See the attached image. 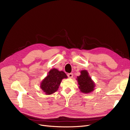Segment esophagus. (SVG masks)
Here are the masks:
<instances>
[{"label":"esophagus","mask_w":130,"mask_h":130,"mask_svg":"<svg viewBox=\"0 0 130 130\" xmlns=\"http://www.w3.org/2000/svg\"><path fill=\"white\" fill-rule=\"evenodd\" d=\"M67 76L69 78H72L73 77V73H69L67 74Z\"/></svg>","instance_id":"1"}]
</instances>
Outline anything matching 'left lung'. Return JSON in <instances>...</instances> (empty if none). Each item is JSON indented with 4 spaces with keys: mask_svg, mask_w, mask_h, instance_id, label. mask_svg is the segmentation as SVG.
<instances>
[{
    "mask_svg": "<svg viewBox=\"0 0 130 130\" xmlns=\"http://www.w3.org/2000/svg\"><path fill=\"white\" fill-rule=\"evenodd\" d=\"M76 79L79 85L78 88L81 92L87 94L94 91L95 84L86 70L81 71L80 75L77 77Z\"/></svg>",
    "mask_w": 130,
    "mask_h": 130,
    "instance_id": "left-lung-1",
    "label": "left lung"
}]
</instances>
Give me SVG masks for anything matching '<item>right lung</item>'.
Returning <instances> with one entry per match:
<instances>
[{
    "label": "right lung",
    "mask_w": 130,
    "mask_h": 130,
    "mask_svg": "<svg viewBox=\"0 0 130 130\" xmlns=\"http://www.w3.org/2000/svg\"><path fill=\"white\" fill-rule=\"evenodd\" d=\"M67 76L63 71H59L56 69L50 70L47 76L40 83V88L46 95L52 94L56 92L63 78Z\"/></svg>",
    "instance_id": "add662e5"
}]
</instances>
